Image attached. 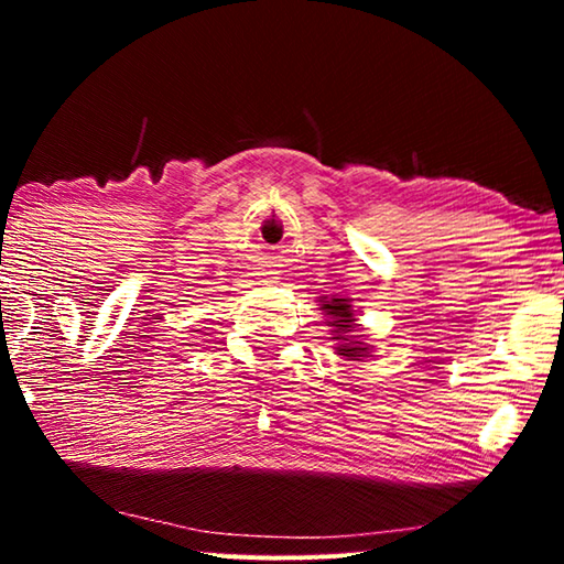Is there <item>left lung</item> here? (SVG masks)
<instances>
[{
  "label": "left lung",
  "mask_w": 564,
  "mask_h": 564,
  "mask_svg": "<svg viewBox=\"0 0 564 564\" xmlns=\"http://www.w3.org/2000/svg\"><path fill=\"white\" fill-rule=\"evenodd\" d=\"M323 311H326V316H330V326H336V330H333V336H336V340H348L346 333L352 328V308L346 303V299H333V301H326L323 303ZM368 348L360 346V343H346V346H338V356H346L348 360H360L366 358Z\"/></svg>",
  "instance_id": "obj_1"
}]
</instances>
